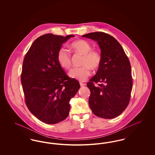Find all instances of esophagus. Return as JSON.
I'll return each instance as SVG.
<instances>
[{
  "mask_svg": "<svg viewBox=\"0 0 155 155\" xmlns=\"http://www.w3.org/2000/svg\"><path fill=\"white\" fill-rule=\"evenodd\" d=\"M80 86L82 87H84V86L85 85V84H84V83H82V82H80Z\"/></svg>",
  "mask_w": 155,
  "mask_h": 155,
  "instance_id": "esophagus-1",
  "label": "esophagus"
}]
</instances>
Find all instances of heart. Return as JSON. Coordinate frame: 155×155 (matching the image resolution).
Segmentation results:
<instances>
[{
	"label": "heart",
	"mask_w": 155,
	"mask_h": 155,
	"mask_svg": "<svg viewBox=\"0 0 155 155\" xmlns=\"http://www.w3.org/2000/svg\"><path fill=\"white\" fill-rule=\"evenodd\" d=\"M70 48L73 52L82 56L81 65L82 66L72 69L68 73L70 78L79 81H84L91 74V68L96 70L101 63V56L99 52L91 49V46L85 40L80 39L72 42ZM57 60L61 68L68 70L71 66V60L69 53L61 48L57 54Z\"/></svg>",
	"instance_id": "b5f03b06"
}]
</instances>
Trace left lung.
<instances>
[{
    "label": "left lung",
    "instance_id": "1",
    "mask_svg": "<svg viewBox=\"0 0 155 155\" xmlns=\"http://www.w3.org/2000/svg\"><path fill=\"white\" fill-rule=\"evenodd\" d=\"M82 37L97 42L101 49V63L96 74L90 79L89 105L93 113L111 119L125 110L130 100L133 87L131 67L118 41L102 32H91ZM94 82H100L95 87Z\"/></svg>",
    "mask_w": 155,
    "mask_h": 155
}]
</instances>
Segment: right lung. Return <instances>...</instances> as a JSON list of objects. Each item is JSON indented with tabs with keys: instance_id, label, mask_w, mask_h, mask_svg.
I'll list each match as a JSON object with an SVG mask.
<instances>
[{
	"instance_id": "1",
	"label": "right lung",
	"mask_w": 155,
	"mask_h": 155,
	"mask_svg": "<svg viewBox=\"0 0 155 155\" xmlns=\"http://www.w3.org/2000/svg\"><path fill=\"white\" fill-rule=\"evenodd\" d=\"M74 37L45 34L33 42L24 59L21 81L25 103L31 113L46 124L66 118L70 101L80 88L79 82L67 77L57 60L61 45Z\"/></svg>"
}]
</instances>
